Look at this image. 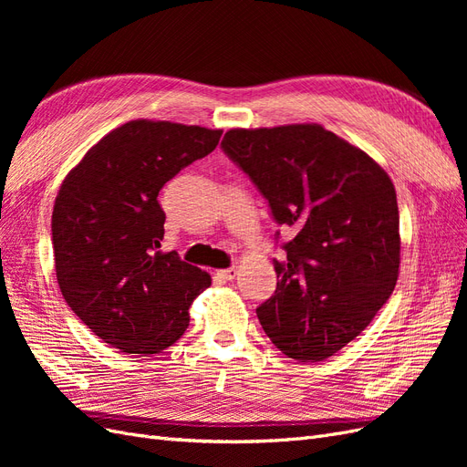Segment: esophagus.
I'll return each mask as SVG.
<instances>
[{
  "label": "esophagus",
  "instance_id": "34e87169",
  "mask_svg": "<svg viewBox=\"0 0 467 467\" xmlns=\"http://www.w3.org/2000/svg\"><path fill=\"white\" fill-rule=\"evenodd\" d=\"M235 275H237V268L235 266H232V268H220V271H216L214 273V276L218 278V280H234L235 278Z\"/></svg>",
  "mask_w": 467,
  "mask_h": 467
}]
</instances>
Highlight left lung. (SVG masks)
<instances>
[{
	"mask_svg": "<svg viewBox=\"0 0 467 467\" xmlns=\"http://www.w3.org/2000/svg\"><path fill=\"white\" fill-rule=\"evenodd\" d=\"M223 151L294 237L273 261L276 290L257 307L286 357L317 362L360 335L400 275V210L389 175L321 124L232 129Z\"/></svg>",
	"mask_w": 467,
	"mask_h": 467,
	"instance_id": "left-lung-1",
	"label": "left lung"
}]
</instances>
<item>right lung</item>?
Wrapping results in <instances>:
<instances>
[{
    "label": "right lung",
    "instance_id": "right-lung-1",
    "mask_svg": "<svg viewBox=\"0 0 467 467\" xmlns=\"http://www.w3.org/2000/svg\"><path fill=\"white\" fill-rule=\"evenodd\" d=\"M222 130L130 120L110 130L66 175L52 212L56 278L66 304L105 343L148 357L189 327V307L210 275L160 251L158 194L204 158Z\"/></svg>",
    "mask_w": 467,
    "mask_h": 467
}]
</instances>
